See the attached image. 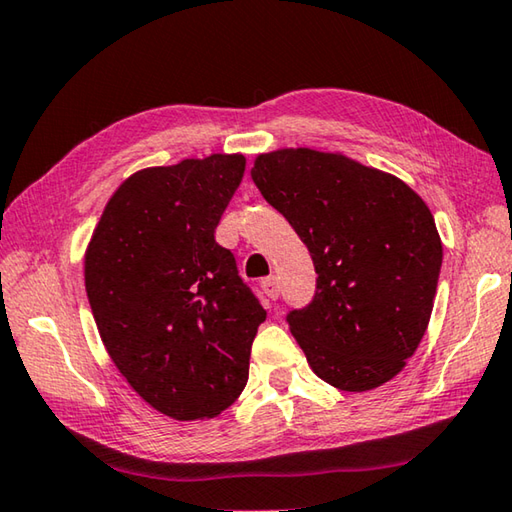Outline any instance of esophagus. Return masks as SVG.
<instances>
[{
	"instance_id": "esophagus-1",
	"label": "esophagus",
	"mask_w": 512,
	"mask_h": 512,
	"mask_svg": "<svg viewBox=\"0 0 512 512\" xmlns=\"http://www.w3.org/2000/svg\"><path fill=\"white\" fill-rule=\"evenodd\" d=\"M262 291L266 293L268 300H277V297H280V284H277V277H266V280H262Z\"/></svg>"
}]
</instances>
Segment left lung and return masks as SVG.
Here are the masks:
<instances>
[{
	"instance_id": "1",
	"label": "left lung",
	"mask_w": 512,
	"mask_h": 512,
	"mask_svg": "<svg viewBox=\"0 0 512 512\" xmlns=\"http://www.w3.org/2000/svg\"><path fill=\"white\" fill-rule=\"evenodd\" d=\"M250 176L318 273L311 304L286 315L315 376L342 392L392 380L425 336L439 284L430 208L394 174L309 147L259 154Z\"/></svg>"
}]
</instances>
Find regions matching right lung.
Wrapping results in <instances>:
<instances>
[{
	"label": "right lung",
	"instance_id": "add662e5",
	"mask_svg": "<svg viewBox=\"0 0 512 512\" xmlns=\"http://www.w3.org/2000/svg\"><path fill=\"white\" fill-rule=\"evenodd\" d=\"M244 170L241 154L138 170L111 194L85 253L102 345L134 392L176 421L237 401L266 320L215 241Z\"/></svg>",
	"mask_w": 512,
	"mask_h": 512
}]
</instances>
